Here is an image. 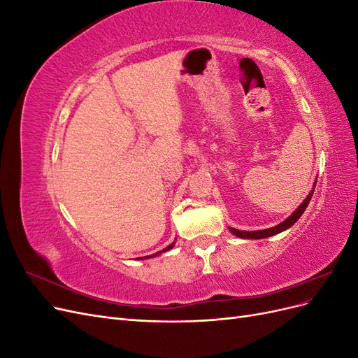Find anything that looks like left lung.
<instances>
[{
	"instance_id": "1",
	"label": "left lung",
	"mask_w": 358,
	"mask_h": 358,
	"mask_svg": "<svg viewBox=\"0 0 358 358\" xmlns=\"http://www.w3.org/2000/svg\"><path fill=\"white\" fill-rule=\"evenodd\" d=\"M315 185H317V182L313 183L312 191L308 194V197H306L305 200H303L301 204L299 206V208H297L294 212H292L285 221H282L280 224H278V225H275V227H270V229H266V230H257V231H242V230H237V229H231V227H229V230H230L234 236L239 237V239H266V237H270V236H275V234H279V233L285 231L287 229H289V227L294 225V224L297 222V220L303 215V212L306 210L308 204H309V201H310V199H312L313 189H315Z\"/></svg>"
}]
</instances>
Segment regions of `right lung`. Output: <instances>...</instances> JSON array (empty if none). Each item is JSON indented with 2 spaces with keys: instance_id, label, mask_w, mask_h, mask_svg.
I'll return each instance as SVG.
<instances>
[{
  "instance_id": "right-lung-1",
  "label": "right lung",
  "mask_w": 358,
  "mask_h": 358,
  "mask_svg": "<svg viewBox=\"0 0 358 358\" xmlns=\"http://www.w3.org/2000/svg\"><path fill=\"white\" fill-rule=\"evenodd\" d=\"M173 246H175V242L170 243L167 248L162 249V251H158V252H155V254H152V255H148V257H138L137 259H146V258H152V257H157V255H159V254H162V252H167V251H170V249H171Z\"/></svg>"
}]
</instances>
